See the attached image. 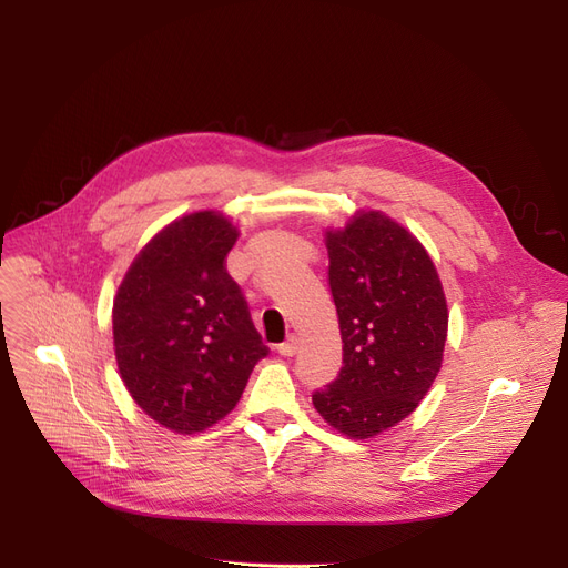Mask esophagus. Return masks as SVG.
Masks as SVG:
<instances>
[{
	"mask_svg": "<svg viewBox=\"0 0 568 568\" xmlns=\"http://www.w3.org/2000/svg\"><path fill=\"white\" fill-rule=\"evenodd\" d=\"M296 349H300V341H296V336H290L285 343L278 345V352H281L283 356H292Z\"/></svg>",
	"mask_w": 568,
	"mask_h": 568,
	"instance_id": "1",
	"label": "esophagus"
}]
</instances>
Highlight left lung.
Returning a JSON list of instances; mask_svg holds the SVG:
<instances>
[{
	"label": "left lung",
	"instance_id": "left-lung-1",
	"mask_svg": "<svg viewBox=\"0 0 568 568\" xmlns=\"http://www.w3.org/2000/svg\"><path fill=\"white\" fill-rule=\"evenodd\" d=\"M326 248L343 368L313 392V405L343 435L366 439L428 394L449 313L426 248L389 216L356 214L345 230L326 232Z\"/></svg>",
	"mask_w": 568,
	"mask_h": 568
}]
</instances>
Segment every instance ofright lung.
Wrapping results in <instances>:
<instances>
[{
    "instance_id": "1",
    "label": "right lung",
    "mask_w": 568,
    "mask_h": 568,
    "mask_svg": "<svg viewBox=\"0 0 568 568\" xmlns=\"http://www.w3.org/2000/svg\"><path fill=\"white\" fill-rule=\"evenodd\" d=\"M236 230L216 212L163 227L112 308L116 366L133 400L174 433H200L242 398L268 354L225 268Z\"/></svg>"
}]
</instances>
